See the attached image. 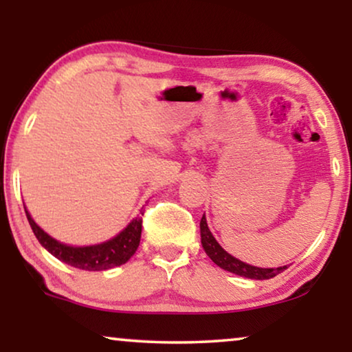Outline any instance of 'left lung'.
<instances>
[{"label":"left lung","mask_w":352,"mask_h":352,"mask_svg":"<svg viewBox=\"0 0 352 352\" xmlns=\"http://www.w3.org/2000/svg\"><path fill=\"white\" fill-rule=\"evenodd\" d=\"M200 237H201V247H204L205 253L208 254L211 261H213L216 266L224 269V271L235 274V276L253 278V280H266V278L276 277L277 274H280L287 269V266H280V267L252 266V264H247L232 256V254L228 253L223 247H221L218 240L214 239V235L211 234L205 214L201 216V221H200Z\"/></svg>","instance_id":"1"}]
</instances>
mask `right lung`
<instances>
[{
	"label": "right lung",
	"mask_w": 352,
	"mask_h": 352,
	"mask_svg": "<svg viewBox=\"0 0 352 352\" xmlns=\"http://www.w3.org/2000/svg\"><path fill=\"white\" fill-rule=\"evenodd\" d=\"M25 206V205H23ZM25 214L30 228L43 247L50 252L52 256L60 259L62 263L70 266L83 269V271H107V269L122 266L128 263V259L136 253L141 242L142 232V216L144 210L139 211L136 218H133L126 228L115 235V237L105 240V242L94 245H83V247H74V245L62 243L50 234L45 232L25 208Z\"/></svg>",
	"instance_id": "1"
}]
</instances>
